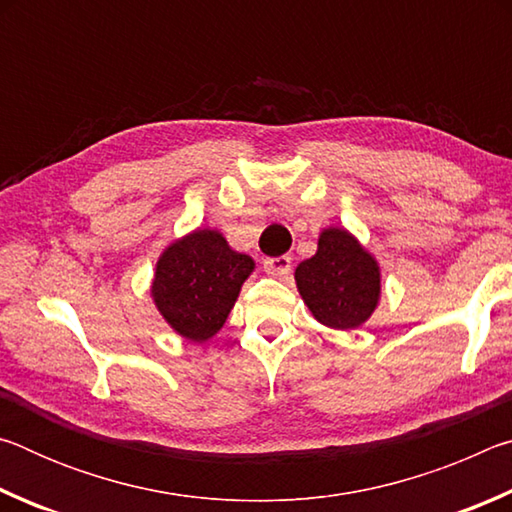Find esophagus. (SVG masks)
<instances>
[{
  "label": "esophagus",
  "mask_w": 512,
  "mask_h": 512,
  "mask_svg": "<svg viewBox=\"0 0 512 512\" xmlns=\"http://www.w3.org/2000/svg\"><path fill=\"white\" fill-rule=\"evenodd\" d=\"M264 271L273 277H289L291 273V257L289 255H280V257H266L264 259Z\"/></svg>",
  "instance_id": "34e87169"
}]
</instances>
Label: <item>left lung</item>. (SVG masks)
<instances>
[{
    "label": "left lung",
    "mask_w": 512,
    "mask_h": 512,
    "mask_svg": "<svg viewBox=\"0 0 512 512\" xmlns=\"http://www.w3.org/2000/svg\"><path fill=\"white\" fill-rule=\"evenodd\" d=\"M296 284L311 314L332 329H354L372 316L381 273L377 259L348 230L320 232L314 257L296 268Z\"/></svg>",
    "instance_id": "obj_1"
}]
</instances>
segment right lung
<instances>
[{
  "instance_id": "right-lung-1",
  "label": "right lung",
  "mask_w": 512,
  "mask_h": 512,
  "mask_svg": "<svg viewBox=\"0 0 512 512\" xmlns=\"http://www.w3.org/2000/svg\"><path fill=\"white\" fill-rule=\"evenodd\" d=\"M253 268V259L232 250L221 232L194 230L160 255L151 296L180 336L203 343L223 327Z\"/></svg>"
}]
</instances>
